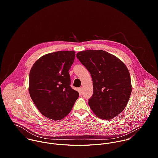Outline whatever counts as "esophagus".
I'll list each match as a JSON object with an SVG mask.
<instances>
[{
  "instance_id": "obj_1",
  "label": "esophagus",
  "mask_w": 158,
  "mask_h": 158,
  "mask_svg": "<svg viewBox=\"0 0 158 158\" xmlns=\"http://www.w3.org/2000/svg\"><path fill=\"white\" fill-rule=\"evenodd\" d=\"M78 92L80 93V95H81V94H82V92H83V89H82V88H81V87L79 88L78 89Z\"/></svg>"
}]
</instances>
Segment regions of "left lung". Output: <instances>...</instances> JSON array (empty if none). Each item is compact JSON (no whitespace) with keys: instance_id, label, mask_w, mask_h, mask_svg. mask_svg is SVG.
Listing matches in <instances>:
<instances>
[{"instance_id":"8db88e82","label":"left lung","mask_w":158,"mask_h":158,"mask_svg":"<svg viewBox=\"0 0 158 158\" xmlns=\"http://www.w3.org/2000/svg\"><path fill=\"white\" fill-rule=\"evenodd\" d=\"M77 58L90 72L93 94L88 100L96 116L110 120L126 107L132 86L125 64L112 54L102 50L78 52Z\"/></svg>"}]
</instances>
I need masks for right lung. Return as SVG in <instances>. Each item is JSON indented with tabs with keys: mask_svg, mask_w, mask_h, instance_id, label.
<instances>
[{
	"mask_svg": "<svg viewBox=\"0 0 158 158\" xmlns=\"http://www.w3.org/2000/svg\"><path fill=\"white\" fill-rule=\"evenodd\" d=\"M74 51L46 54L33 65L29 74L30 95L43 115L54 120L64 118L79 97L70 87L69 70L75 59Z\"/></svg>",
	"mask_w": 158,
	"mask_h": 158,
	"instance_id": "1",
	"label": "right lung"
}]
</instances>
